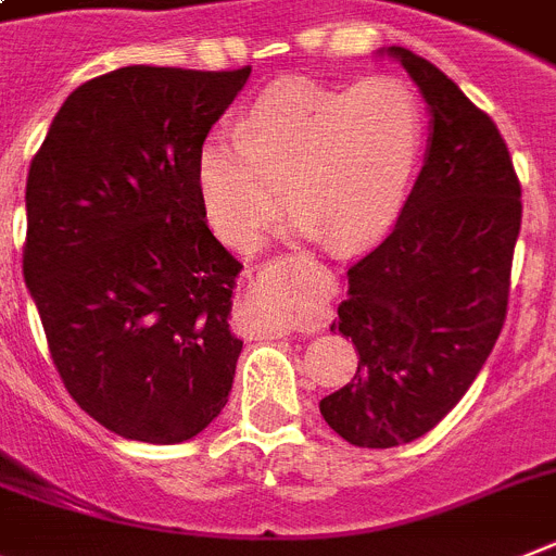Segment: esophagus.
I'll return each instance as SVG.
<instances>
[{
  "label": "esophagus",
  "mask_w": 556,
  "mask_h": 556,
  "mask_svg": "<svg viewBox=\"0 0 556 556\" xmlns=\"http://www.w3.org/2000/svg\"><path fill=\"white\" fill-rule=\"evenodd\" d=\"M238 316H240V321H245V325L257 327L263 336H271V338L288 336V327H285L277 316H274L271 307H268V299H265V293L260 291V288H254V291L245 293Z\"/></svg>",
  "instance_id": "esophagus-1"
}]
</instances>
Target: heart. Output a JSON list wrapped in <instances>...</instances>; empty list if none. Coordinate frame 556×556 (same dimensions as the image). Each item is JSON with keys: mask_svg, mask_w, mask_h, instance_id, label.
I'll list each match as a JSON object with an SVG mask.
<instances>
[{"mask_svg": "<svg viewBox=\"0 0 556 556\" xmlns=\"http://www.w3.org/2000/svg\"><path fill=\"white\" fill-rule=\"evenodd\" d=\"M422 144V103L400 77L350 86L288 77L245 109L238 134H210L198 148V198L229 249L257 243L282 215L285 192L296 231L361 249L400 218Z\"/></svg>", "mask_w": 556, "mask_h": 556, "instance_id": "1", "label": "heart"}]
</instances>
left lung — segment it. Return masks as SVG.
I'll return each mask as SVG.
<instances>
[{
  "instance_id": "8db88e82",
  "label": "left lung",
  "mask_w": 556,
  "mask_h": 556,
  "mask_svg": "<svg viewBox=\"0 0 556 556\" xmlns=\"http://www.w3.org/2000/svg\"><path fill=\"white\" fill-rule=\"evenodd\" d=\"M431 111L425 164L389 238L352 265L330 330L358 350L355 378L318 408L358 447L425 437L465 397L498 341L520 235V181L484 111L445 72L389 47Z\"/></svg>"
}]
</instances>
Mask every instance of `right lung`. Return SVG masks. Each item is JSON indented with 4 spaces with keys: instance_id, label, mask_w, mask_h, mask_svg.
Returning <instances> with one entry per match:
<instances>
[{
    "instance_id": "right-lung-1",
    "label": "right lung",
    "mask_w": 556,
    "mask_h": 556,
    "mask_svg": "<svg viewBox=\"0 0 556 556\" xmlns=\"http://www.w3.org/2000/svg\"><path fill=\"white\" fill-rule=\"evenodd\" d=\"M249 75L114 70L72 91L33 156L24 282L66 392L117 437L187 442L229 400L243 265L206 226L195 159Z\"/></svg>"
}]
</instances>
